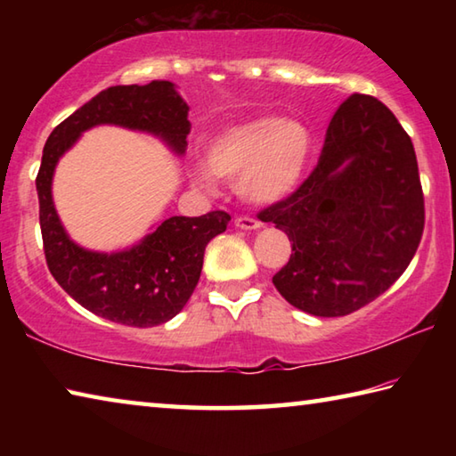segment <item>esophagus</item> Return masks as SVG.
Wrapping results in <instances>:
<instances>
[{
	"label": "esophagus",
	"instance_id": "1",
	"mask_svg": "<svg viewBox=\"0 0 456 456\" xmlns=\"http://www.w3.org/2000/svg\"><path fill=\"white\" fill-rule=\"evenodd\" d=\"M235 227L243 229V231H256V229H261V223L257 219H251V217H237Z\"/></svg>",
	"mask_w": 456,
	"mask_h": 456
}]
</instances>
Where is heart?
Here are the masks:
<instances>
[{
    "instance_id": "b5f03b06",
    "label": "heart",
    "mask_w": 456,
    "mask_h": 456,
    "mask_svg": "<svg viewBox=\"0 0 456 456\" xmlns=\"http://www.w3.org/2000/svg\"><path fill=\"white\" fill-rule=\"evenodd\" d=\"M312 151L304 122L275 114L245 118L215 133L207 142V169L195 168L200 184L211 174L235 183L237 195L251 205H273L296 189Z\"/></svg>"
}]
</instances>
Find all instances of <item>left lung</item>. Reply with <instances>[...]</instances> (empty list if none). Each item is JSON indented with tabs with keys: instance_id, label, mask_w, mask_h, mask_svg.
Instances as JSON below:
<instances>
[{
	"instance_id": "obj_1",
	"label": "left lung",
	"mask_w": 456,
	"mask_h": 456,
	"mask_svg": "<svg viewBox=\"0 0 456 456\" xmlns=\"http://www.w3.org/2000/svg\"><path fill=\"white\" fill-rule=\"evenodd\" d=\"M259 219L291 241L273 285L293 307L320 318L360 310L419 249L424 197L411 136L380 100L352 94L330 122L318 167Z\"/></svg>"
}]
</instances>
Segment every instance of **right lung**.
Returning a JSON list of instances; mask_svg holds the SVG:
<instances>
[{"label":"right lung","instance_id":"right-lung-1","mask_svg":"<svg viewBox=\"0 0 456 456\" xmlns=\"http://www.w3.org/2000/svg\"><path fill=\"white\" fill-rule=\"evenodd\" d=\"M187 117L189 106L173 82L112 86L60 122L45 141L36 179L45 261L61 289L100 318L134 328L173 320L197 288L207 243L227 229L231 217L225 211L168 217L128 249H84L66 233L53 207L52 179L58 160L82 133L100 125L152 134L181 157L191 133Z\"/></svg>","mask_w":456,"mask_h":456}]
</instances>
